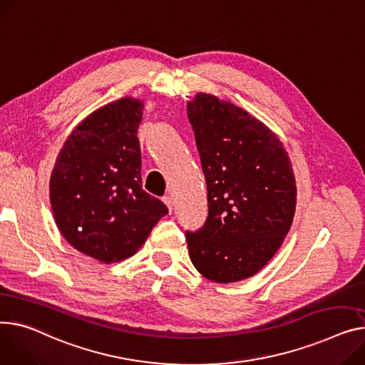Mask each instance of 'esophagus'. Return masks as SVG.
<instances>
[{
  "mask_svg": "<svg viewBox=\"0 0 365 365\" xmlns=\"http://www.w3.org/2000/svg\"><path fill=\"white\" fill-rule=\"evenodd\" d=\"M163 201H164V204L168 207L170 212H172V211H173V207H175V201H173V198L170 197V195H167V197H164V198H163Z\"/></svg>",
  "mask_w": 365,
  "mask_h": 365,
  "instance_id": "obj_1",
  "label": "esophagus"
}]
</instances>
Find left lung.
Masks as SVG:
<instances>
[{"mask_svg": "<svg viewBox=\"0 0 365 365\" xmlns=\"http://www.w3.org/2000/svg\"><path fill=\"white\" fill-rule=\"evenodd\" d=\"M187 117L208 192L205 225L186 232L190 261L208 280H245L274 257L292 226V163L273 130L215 95L197 93Z\"/></svg>", "mask_w": 365, "mask_h": 365, "instance_id": "obj_1", "label": "left lung"}]
</instances>
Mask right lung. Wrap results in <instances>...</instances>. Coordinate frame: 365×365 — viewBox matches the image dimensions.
Wrapping results in <instances>:
<instances>
[{"label": "right lung", "instance_id": "add662e5", "mask_svg": "<svg viewBox=\"0 0 365 365\" xmlns=\"http://www.w3.org/2000/svg\"><path fill=\"white\" fill-rule=\"evenodd\" d=\"M142 101L133 96L92 111L71 130L50 179L56 225L68 244L111 264L138 252L168 212L142 189L138 128Z\"/></svg>", "mask_w": 365, "mask_h": 365}]
</instances>
